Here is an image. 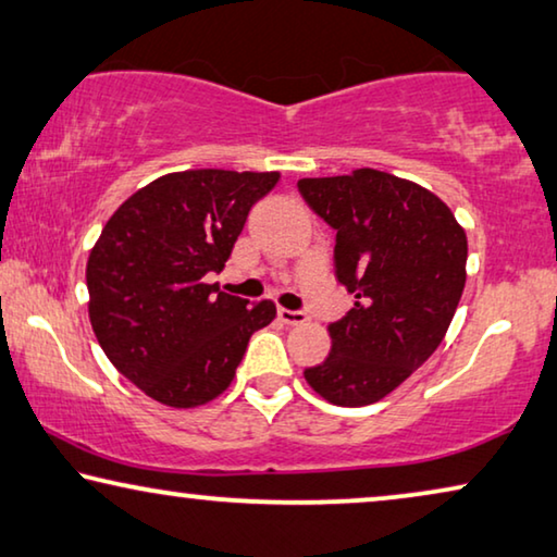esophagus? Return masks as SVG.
I'll return each mask as SVG.
<instances>
[{"instance_id":"obj_1","label":"esophagus","mask_w":557,"mask_h":557,"mask_svg":"<svg viewBox=\"0 0 557 557\" xmlns=\"http://www.w3.org/2000/svg\"><path fill=\"white\" fill-rule=\"evenodd\" d=\"M278 319L288 326L306 324V313L304 311H292V309H284V306H278Z\"/></svg>"}]
</instances>
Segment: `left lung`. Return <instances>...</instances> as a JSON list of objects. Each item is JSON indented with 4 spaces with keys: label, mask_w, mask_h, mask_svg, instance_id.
Here are the masks:
<instances>
[{
    "label": "left lung",
    "mask_w": 557,
    "mask_h": 557,
    "mask_svg": "<svg viewBox=\"0 0 557 557\" xmlns=\"http://www.w3.org/2000/svg\"><path fill=\"white\" fill-rule=\"evenodd\" d=\"M298 190L336 231V276L357 298L304 376L336 407L374 405L445 338L467 278L465 228L432 190L374 168L301 178Z\"/></svg>",
    "instance_id": "left-lung-1"
}]
</instances>
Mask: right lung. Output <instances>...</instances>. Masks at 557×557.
<instances>
[{
    "instance_id": "1",
    "label": "right lung",
    "mask_w": 557,
    "mask_h": 557,
    "mask_svg": "<svg viewBox=\"0 0 557 557\" xmlns=\"http://www.w3.org/2000/svg\"><path fill=\"white\" fill-rule=\"evenodd\" d=\"M281 173L219 168L160 175L135 190L87 259V313L120 374L173 409L208 405L228 389L248 338L276 317L273 301L219 292L248 211Z\"/></svg>"
}]
</instances>
